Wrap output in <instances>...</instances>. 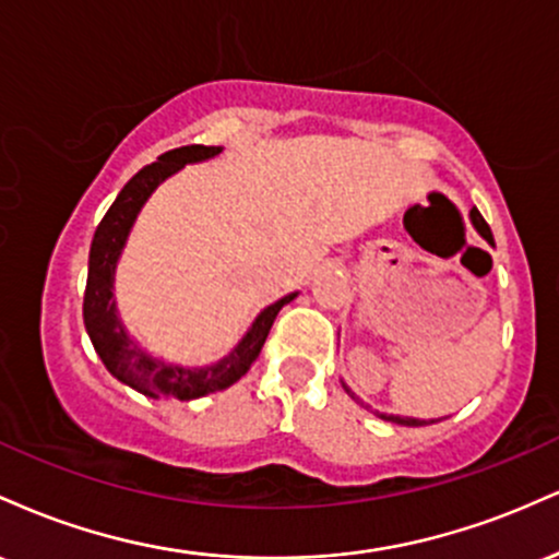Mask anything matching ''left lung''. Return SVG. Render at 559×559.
Listing matches in <instances>:
<instances>
[{"instance_id": "8db88e82", "label": "left lung", "mask_w": 559, "mask_h": 559, "mask_svg": "<svg viewBox=\"0 0 559 559\" xmlns=\"http://www.w3.org/2000/svg\"><path fill=\"white\" fill-rule=\"evenodd\" d=\"M471 221H473V226H476L478 234L484 236V239L489 241L491 247H493V236H491V228H489V223H486L484 217H480V213H478L476 207L471 210ZM344 389H346V394L352 396V400H357V396L352 394V389L346 386V383H344ZM357 402H360V400H357ZM376 415H378V418H381V420L396 423V426H431V423H436V420H420V418H402V415H386V413H376Z\"/></svg>"}]
</instances>
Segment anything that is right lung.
Instances as JSON below:
<instances>
[{"label": "right lung", "mask_w": 559, "mask_h": 559, "mask_svg": "<svg viewBox=\"0 0 559 559\" xmlns=\"http://www.w3.org/2000/svg\"><path fill=\"white\" fill-rule=\"evenodd\" d=\"M223 146H202L191 144L181 150H170L157 157V163L141 168L136 176L120 189L118 199L102 223L94 230L92 252H88V278L86 294H83V323H86L88 338H92L96 355L105 362V368L118 378L126 386L141 391L152 400H199L213 391H223L234 386L239 378L252 368L258 360L262 344H265L267 333L281 307L288 305L297 292L286 294L271 307L254 318L252 329L243 333V338L234 349L228 352L223 360L204 368H183V365L163 362L157 357L146 355L141 346L126 333V325L120 323L118 310H115L112 284H115V267H118L120 252H123L128 234H131L136 215L144 207L146 199L157 189L165 178L178 173L183 165L202 163L221 155Z\"/></svg>", "instance_id": "1"}]
</instances>
